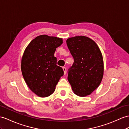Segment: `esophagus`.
<instances>
[{
  "label": "esophagus",
  "mask_w": 129,
  "mask_h": 129,
  "mask_svg": "<svg viewBox=\"0 0 129 129\" xmlns=\"http://www.w3.org/2000/svg\"><path fill=\"white\" fill-rule=\"evenodd\" d=\"M62 68H63V71H64V74H66V72H67L66 68L65 67H63Z\"/></svg>",
  "instance_id": "obj_1"
}]
</instances>
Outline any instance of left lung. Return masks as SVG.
<instances>
[{
  "label": "left lung",
  "instance_id": "obj_1",
  "mask_svg": "<svg viewBox=\"0 0 129 129\" xmlns=\"http://www.w3.org/2000/svg\"><path fill=\"white\" fill-rule=\"evenodd\" d=\"M66 43L74 58L68 70V80L77 95H89L98 87L103 78L101 52L93 40L85 36L70 38Z\"/></svg>",
  "mask_w": 129,
  "mask_h": 129
}]
</instances>
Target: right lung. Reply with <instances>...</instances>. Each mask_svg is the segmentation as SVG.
Instances as JSON below:
<instances>
[{
  "label": "right lung",
  "instance_id": "right-lung-1",
  "mask_svg": "<svg viewBox=\"0 0 129 129\" xmlns=\"http://www.w3.org/2000/svg\"><path fill=\"white\" fill-rule=\"evenodd\" d=\"M62 39L42 35L32 40L25 49L21 61V71L29 88L39 97H48L54 92L63 76V69L57 64L56 49Z\"/></svg>",
  "mask_w": 129,
  "mask_h": 129
}]
</instances>
